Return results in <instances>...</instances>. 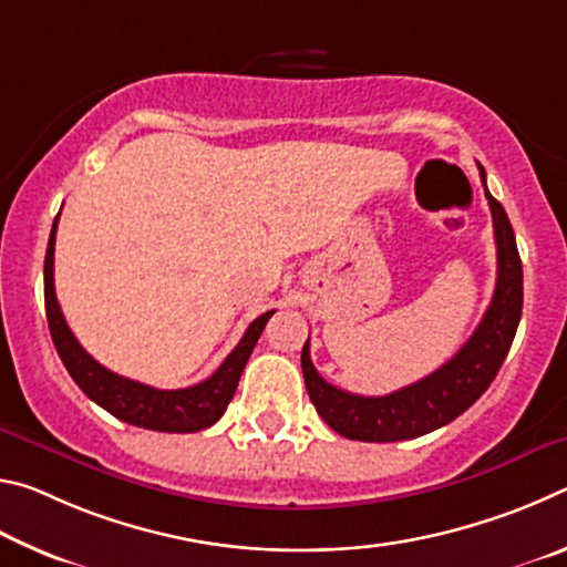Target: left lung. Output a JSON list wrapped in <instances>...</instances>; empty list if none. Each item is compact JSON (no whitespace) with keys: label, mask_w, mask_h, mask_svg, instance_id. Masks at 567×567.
<instances>
[{"label":"left lung","mask_w":567,"mask_h":567,"mask_svg":"<svg viewBox=\"0 0 567 567\" xmlns=\"http://www.w3.org/2000/svg\"><path fill=\"white\" fill-rule=\"evenodd\" d=\"M485 185V172L480 169ZM497 245V280L493 302L470 340L433 375L380 398L352 395L320 378L310 360V340L302 348V375L318 415L348 440L398 443L447 425L491 388L511 350L523 315V262L503 205L487 192Z\"/></svg>","instance_id":"1"}]
</instances>
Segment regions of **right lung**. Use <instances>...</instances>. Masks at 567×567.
<instances>
[{
	"mask_svg": "<svg viewBox=\"0 0 567 567\" xmlns=\"http://www.w3.org/2000/svg\"><path fill=\"white\" fill-rule=\"evenodd\" d=\"M56 223L60 215L54 217L50 245H47L44 257V307L47 322H50L52 342L64 362L66 372L80 385V390L90 400L97 402L100 408L112 412L114 417L130 425L159 430V433H197L205 430L225 415L229 400L235 398L239 375H243L245 364L252 354L257 340L265 330L267 320L272 318L275 310L265 312L249 324L237 348L227 354L225 362L215 370V375L199 382V385L182 388V390H157L142 385L137 380L122 378L100 364L92 354L82 348L66 324L54 295V239H56Z\"/></svg>",
	"mask_w": 567,
	"mask_h": 567,
	"instance_id": "add662e5",
	"label": "right lung"
}]
</instances>
